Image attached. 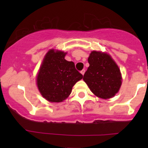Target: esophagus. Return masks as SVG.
<instances>
[{"label":"esophagus","instance_id":"1","mask_svg":"<svg viewBox=\"0 0 148 148\" xmlns=\"http://www.w3.org/2000/svg\"><path fill=\"white\" fill-rule=\"evenodd\" d=\"M84 73H85V70L84 69L82 70V71H81V74H82V75H84Z\"/></svg>","mask_w":148,"mask_h":148}]
</instances>
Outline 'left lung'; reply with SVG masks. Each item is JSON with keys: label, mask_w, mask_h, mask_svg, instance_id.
<instances>
[{"label": "left lung", "mask_w": 148, "mask_h": 148, "mask_svg": "<svg viewBox=\"0 0 148 148\" xmlns=\"http://www.w3.org/2000/svg\"><path fill=\"white\" fill-rule=\"evenodd\" d=\"M89 66L83 79L94 95L110 99L120 90L122 76L118 66L106 53L93 51L88 58Z\"/></svg>", "instance_id": "obj_1"}]
</instances>
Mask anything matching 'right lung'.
Wrapping results in <instances>:
<instances>
[{"label": "right lung", "instance_id": "1", "mask_svg": "<svg viewBox=\"0 0 148 148\" xmlns=\"http://www.w3.org/2000/svg\"><path fill=\"white\" fill-rule=\"evenodd\" d=\"M66 53L51 49L46 56L37 75L40 93L51 102H61L71 94L72 87L83 75L75 69L73 62L64 59Z\"/></svg>", "mask_w": 148, "mask_h": 148}]
</instances>
